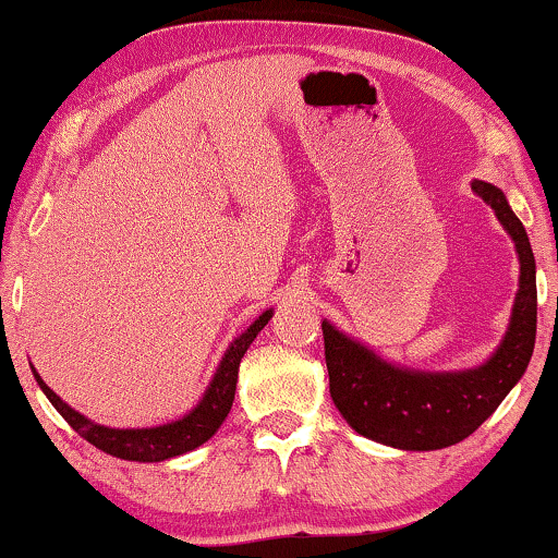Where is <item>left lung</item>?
<instances>
[{"label":"left lung","instance_id":"8db88e82","mask_svg":"<svg viewBox=\"0 0 558 558\" xmlns=\"http://www.w3.org/2000/svg\"><path fill=\"white\" fill-rule=\"evenodd\" d=\"M475 195L515 243L521 277L508 330L485 363L464 371H416L380 357L323 319L330 396L342 418L378 445L432 452L468 439L523 378L536 342V258L508 197L472 180Z\"/></svg>","mask_w":558,"mask_h":558}]
</instances>
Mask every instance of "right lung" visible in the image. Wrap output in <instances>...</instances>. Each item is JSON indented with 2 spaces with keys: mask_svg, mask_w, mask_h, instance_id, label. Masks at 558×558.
<instances>
[{
  "mask_svg": "<svg viewBox=\"0 0 558 558\" xmlns=\"http://www.w3.org/2000/svg\"><path fill=\"white\" fill-rule=\"evenodd\" d=\"M274 310L269 307L262 312L239 338H233L231 345L226 348L223 357H220L216 373H213L208 388L201 396V401L187 411L185 416L174 418V422L159 424V426H136V429H113V426H104L90 422L88 416H83L81 411L68 407L60 396L40 378V373H35L37 386L43 388V393L48 396V401L58 409V414L81 434L83 439L101 449V452L119 457V460L129 462H165L172 457H180L185 452H193L201 445H205L213 434L220 429V424L226 422L228 411L233 407L235 396V380H239V365L241 357L246 353L251 342L256 340V335L269 325Z\"/></svg>",
  "mask_w": 558,
  "mask_h": 558,
  "instance_id": "right-lung-1",
  "label": "right lung"
}]
</instances>
